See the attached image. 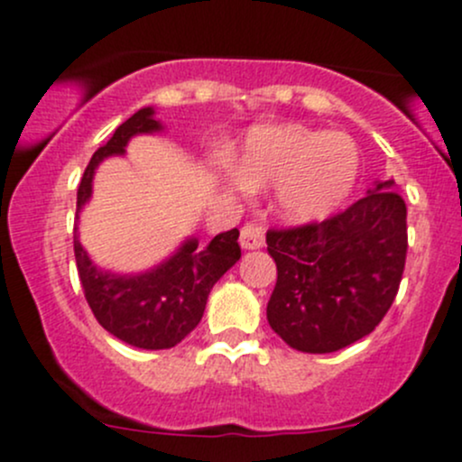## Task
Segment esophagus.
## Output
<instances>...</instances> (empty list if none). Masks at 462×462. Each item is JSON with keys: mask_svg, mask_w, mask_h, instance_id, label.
Returning <instances> with one entry per match:
<instances>
[{"mask_svg": "<svg viewBox=\"0 0 462 462\" xmlns=\"http://www.w3.org/2000/svg\"><path fill=\"white\" fill-rule=\"evenodd\" d=\"M242 249H260L264 245V226L258 222H246L240 229Z\"/></svg>", "mask_w": 462, "mask_h": 462, "instance_id": "34e87169", "label": "esophagus"}]
</instances>
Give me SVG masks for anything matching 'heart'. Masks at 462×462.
Returning <instances> with one entry per match:
<instances>
[{
	"label": "heart",
	"mask_w": 462,
	"mask_h": 462,
	"mask_svg": "<svg viewBox=\"0 0 462 462\" xmlns=\"http://www.w3.org/2000/svg\"><path fill=\"white\" fill-rule=\"evenodd\" d=\"M359 154L344 134L300 125L251 132L237 159L249 189L276 186L278 208L291 220H317L335 211L353 190Z\"/></svg>",
	"instance_id": "b5f03b06"
}]
</instances>
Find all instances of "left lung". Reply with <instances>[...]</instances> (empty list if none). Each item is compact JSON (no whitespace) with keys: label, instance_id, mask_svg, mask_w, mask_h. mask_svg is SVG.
<instances>
[{"label":"left lung","instance_id":"1","mask_svg":"<svg viewBox=\"0 0 462 462\" xmlns=\"http://www.w3.org/2000/svg\"><path fill=\"white\" fill-rule=\"evenodd\" d=\"M388 186L321 222L267 231L278 269L267 321L287 346L335 353L386 317L409 249L406 204Z\"/></svg>","mask_w":462,"mask_h":462}]
</instances>
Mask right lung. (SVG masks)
<instances>
[{"label":"right lung","instance_id":"obj_1","mask_svg":"<svg viewBox=\"0 0 462 462\" xmlns=\"http://www.w3.org/2000/svg\"><path fill=\"white\" fill-rule=\"evenodd\" d=\"M152 114V107L139 109L116 127L107 143L96 150L78 186V211L89 199L96 166L109 154H121L134 134L162 127ZM237 236V229L217 233L208 246L189 240L171 260L139 276L98 272L74 237L78 276L96 321L109 335L136 348L163 350L177 346L198 328L208 291L240 258Z\"/></svg>","mask_w":462,"mask_h":462}]
</instances>
